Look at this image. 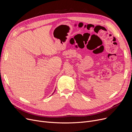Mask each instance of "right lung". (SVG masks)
<instances>
[{"label": "right lung", "mask_w": 132, "mask_h": 132, "mask_svg": "<svg viewBox=\"0 0 132 132\" xmlns=\"http://www.w3.org/2000/svg\"><path fill=\"white\" fill-rule=\"evenodd\" d=\"M55 90H54V92H55Z\"/></svg>", "instance_id": "right-lung-1"}]
</instances>
